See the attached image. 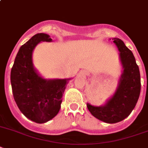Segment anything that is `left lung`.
<instances>
[{
  "label": "left lung",
  "mask_w": 148,
  "mask_h": 148,
  "mask_svg": "<svg viewBox=\"0 0 148 148\" xmlns=\"http://www.w3.org/2000/svg\"><path fill=\"white\" fill-rule=\"evenodd\" d=\"M113 40L119 51L123 69L118 88L103 106L95 107L87 103L90 113L107 123H118L129 116L137 103L141 91L140 72L132 52L121 39L114 38Z\"/></svg>",
  "instance_id": "8db88e82"
}]
</instances>
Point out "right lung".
<instances>
[{"mask_svg":"<svg viewBox=\"0 0 148 148\" xmlns=\"http://www.w3.org/2000/svg\"><path fill=\"white\" fill-rule=\"evenodd\" d=\"M50 35L38 33L22 45L11 69L10 82L19 110L30 120L45 123L56 116L70 79H45L35 70L32 52L41 41H51Z\"/></svg>","mask_w":148,"mask_h":148,"instance_id":"obj_1","label":"right lung"}]
</instances>
